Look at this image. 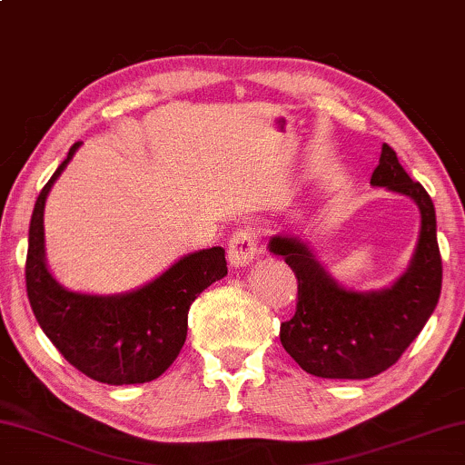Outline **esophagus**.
I'll return each instance as SVG.
<instances>
[{
  "mask_svg": "<svg viewBox=\"0 0 465 465\" xmlns=\"http://www.w3.org/2000/svg\"><path fill=\"white\" fill-rule=\"evenodd\" d=\"M255 253H258V237L249 228L237 231L231 237V241H228V262L234 268L252 264Z\"/></svg>",
  "mask_w": 465,
  "mask_h": 465,
  "instance_id": "esophagus-1",
  "label": "esophagus"
}]
</instances>
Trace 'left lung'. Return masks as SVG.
Listing matches in <instances>:
<instances>
[{"label":"left lung","instance_id":"obj_1","mask_svg":"<svg viewBox=\"0 0 465 465\" xmlns=\"http://www.w3.org/2000/svg\"><path fill=\"white\" fill-rule=\"evenodd\" d=\"M371 184L413 199L421 216L413 258L390 287L352 292L322 268L302 239L274 234L268 243L271 253L282 255L298 279V306L293 319L281 325V344L316 378L367 380L386 371L439 304L442 262L432 199L409 178L388 144L381 146Z\"/></svg>","mask_w":465,"mask_h":465}]
</instances>
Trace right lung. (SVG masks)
I'll use <instances>...</instances> for the list:
<instances>
[{
    "instance_id": "right-lung-1",
    "label": "right lung",
    "mask_w": 465,
    "mask_h": 465,
    "mask_svg": "<svg viewBox=\"0 0 465 465\" xmlns=\"http://www.w3.org/2000/svg\"><path fill=\"white\" fill-rule=\"evenodd\" d=\"M82 143H75L35 201L26 252V295L33 314L58 352L87 378L127 386L157 380L186 341L188 308L212 282L226 277L222 247L180 258L134 292L94 295L69 292L45 264L44 210L50 188Z\"/></svg>"
}]
</instances>
